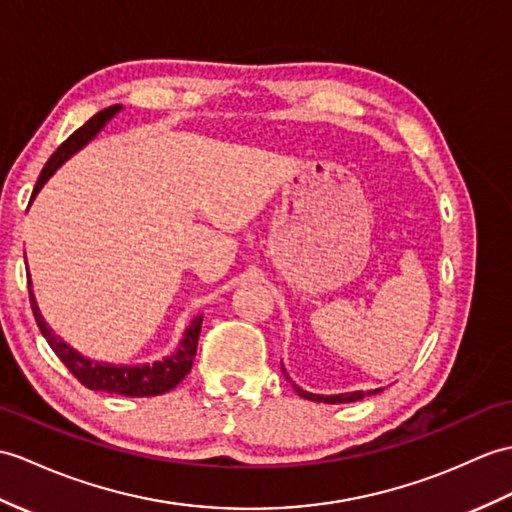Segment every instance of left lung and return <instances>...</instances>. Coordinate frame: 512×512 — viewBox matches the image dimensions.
I'll return each mask as SVG.
<instances>
[{"label":"left lung","mask_w":512,"mask_h":512,"mask_svg":"<svg viewBox=\"0 0 512 512\" xmlns=\"http://www.w3.org/2000/svg\"><path fill=\"white\" fill-rule=\"evenodd\" d=\"M285 373V371H283ZM288 377V375H285ZM290 379V377H288ZM292 382V379H290ZM294 386V390L299 392V395L303 397V399H310V401H318V403H351V401H360V399H364L366 395H377V392H382V388H375V390H368V392H364V390H353V392H342V395H314V392H307V390H303V388H299L296 384H292Z\"/></svg>","instance_id":"left-lung-1"}]
</instances>
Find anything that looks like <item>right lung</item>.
Listing matches in <instances>:
<instances>
[{
  "mask_svg": "<svg viewBox=\"0 0 512 512\" xmlns=\"http://www.w3.org/2000/svg\"><path fill=\"white\" fill-rule=\"evenodd\" d=\"M120 111H122L120 104L109 106V109L95 113L87 124H82L76 130V133H71L63 144L58 146V150L52 154L50 161L45 163L39 181L34 185L32 198L39 194V189L50 181V176L61 168L71 154H76L82 146H87L89 141L106 126V122L113 120ZM30 283L32 281L28 279L32 314H34V320H37L43 338L47 340V344H50L58 358L63 360V364L69 368L71 375H74L78 382L82 386H87L89 390H102V392H111V395H124V397H154L172 390L176 384H181L183 377L192 371L200 327H202V316H196L192 323H189V327L183 334V340L178 342V349L170 355V358H163L161 362L135 364V366H128V364L115 366L106 362H93V360H87L85 355H80L76 349H71L67 342H63L50 327H47V323L39 312V305L34 301Z\"/></svg>",
  "mask_w": 512,
  "mask_h": 512,
  "instance_id": "1",
  "label": "right lung"
}]
</instances>
